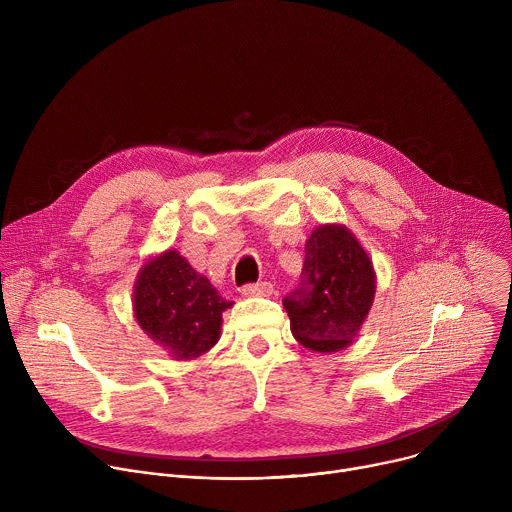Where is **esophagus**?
<instances>
[{
	"label": "esophagus",
	"instance_id": "34e87169",
	"mask_svg": "<svg viewBox=\"0 0 512 512\" xmlns=\"http://www.w3.org/2000/svg\"><path fill=\"white\" fill-rule=\"evenodd\" d=\"M241 294L245 298H267L273 294V285L269 281H261V283H249L241 289Z\"/></svg>",
	"mask_w": 512,
	"mask_h": 512
}]
</instances>
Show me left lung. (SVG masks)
Segmentation results:
<instances>
[{
  "label": "left lung",
  "instance_id": "left-lung-1",
  "mask_svg": "<svg viewBox=\"0 0 512 512\" xmlns=\"http://www.w3.org/2000/svg\"><path fill=\"white\" fill-rule=\"evenodd\" d=\"M377 291L369 253L346 225L328 223L306 241L302 281L283 300L294 338L312 352L344 350L367 320Z\"/></svg>",
  "mask_w": 512,
  "mask_h": 512
}]
</instances>
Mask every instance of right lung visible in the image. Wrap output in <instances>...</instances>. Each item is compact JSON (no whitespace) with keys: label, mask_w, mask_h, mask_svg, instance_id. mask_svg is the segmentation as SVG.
Returning a JSON list of instances; mask_svg holds the SVG:
<instances>
[{"label":"right lung","mask_w":512,"mask_h":512,"mask_svg":"<svg viewBox=\"0 0 512 512\" xmlns=\"http://www.w3.org/2000/svg\"><path fill=\"white\" fill-rule=\"evenodd\" d=\"M233 308L176 249L139 267L133 285V318L172 360H194L221 338L223 312Z\"/></svg>","instance_id":"obj_1"}]
</instances>
